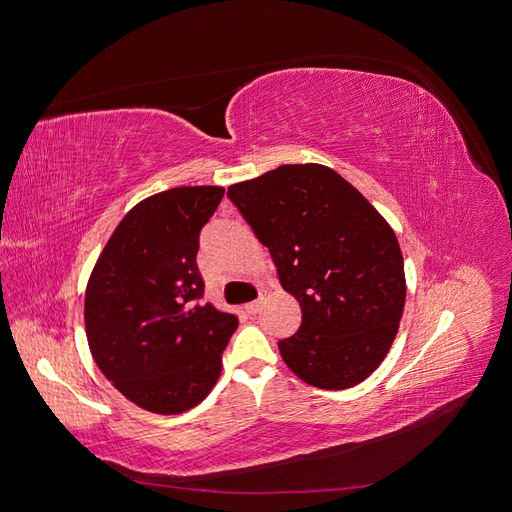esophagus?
<instances>
[{
    "label": "esophagus",
    "instance_id": "34e87169",
    "mask_svg": "<svg viewBox=\"0 0 512 512\" xmlns=\"http://www.w3.org/2000/svg\"><path fill=\"white\" fill-rule=\"evenodd\" d=\"M262 307H265V297H260V299L252 301V303H247V305H245V312L250 314V316H254V314H258V312H260Z\"/></svg>",
    "mask_w": 512,
    "mask_h": 512
}]
</instances>
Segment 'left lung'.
<instances>
[{"instance_id":"8db88e82","label":"left lung","mask_w":512,"mask_h":512,"mask_svg":"<svg viewBox=\"0 0 512 512\" xmlns=\"http://www.w3.org/2000/svg\"><path fill=\"white\" fill-rule=\"evenodd\" d=\"M228 198L301 305L299 331L280 342L292 374L327 391L374 374L406 303L404 256L389 222L322 164L277 166L230 185Z\"/></svg>"}]
</instances>
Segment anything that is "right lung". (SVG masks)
Instances as JSON below:
<instances>
[{"instance_id": "obj_1", "label": "right lung", "mask_w": 512, "mask_h": 512, "mask_svg": "<svg viewBox=\"0 0 512 512\" xmlns=\"http://www.w3.org/2000/svg\"><path fill=\"white\" fill-rule=\"evenodd\" d=\"M222 196L220 185H183L141 200L89 275L91 356L123 397L153 414H181L211 393L239 324L235 314L198 303V235Z\"/></svg>"}]
</instances>
